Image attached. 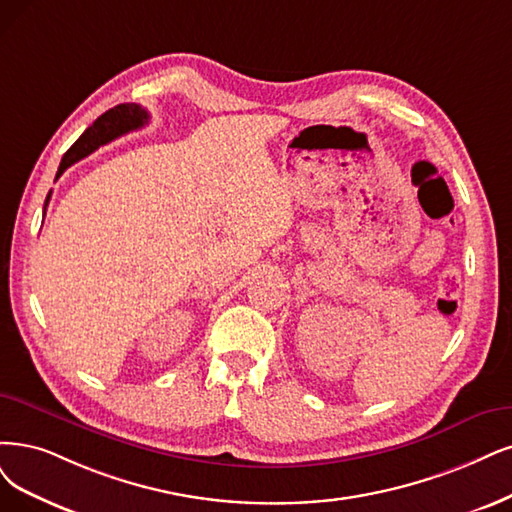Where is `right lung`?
Wrapping results in <instances>:
<instances>
[{"instance_id": "right-lung-1", "label": "right lung", "mask_w": 512, "mask_h": 512, "mask_svg": "<svg viewBox=\"0 0 512 512\" xmlns=\"http://www.w3.org/2000/svg\"><path fill=\"white\" fill-rule=\"evenodd\" d=\"M147 120H149V113L137 103H124L105 111L103 116L94 120V124L84 130V135L67 149V154L61 160L59 173H56V179H59L73 162L86 158L94 149H99L101 145L126 135V132L145 126ZM48 200H50V194L46 198V204ZM46 204H44V213H46Z\"/></svg>"}]
</instances>
